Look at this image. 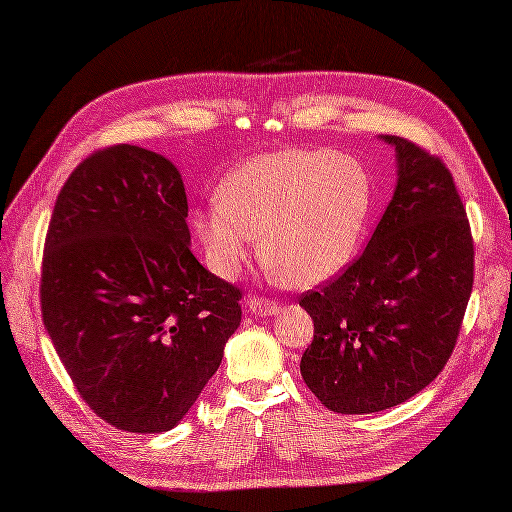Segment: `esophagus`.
Returning <instances> with one entry per match:
<instances>
[{"mask_svg":"<svg viewBox=\"0 0 512 512\" xmlns=\"http://www.w3.org/2000/svg\"><path fill=\"white\" fill-rule=\"evenodd\" d=\"M248 308H250V312L259 314V317H273V314L279 312V303L273 301V299H268V297H255L253 295L248 301Z\"/></svg>","mask_w":512,"mask_h":512,"instance_id":"obj_1","label":"esophagus"}]
</instances>
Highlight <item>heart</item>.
<instances>
[{
	"label": "heart",
	"mask_w": 512,
	"mask_h": 512,
	"mask_svg": "<svg viewBox=\"0 0 512 512\" xmlns=\"http://www.w3.org/2000/svg\"><path fill=\"white\" fill-rule=\"evenodd\" d=\"M374 206L367 169L334 149L290 147L228 173L217 202L193 215L206 262L231 277L259 237V262L288 288L328 281L352 262Z\"/></svg>",
	"instance_id": "b5f03b06"
}]
</instances>
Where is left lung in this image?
Instances as JSON below:
<instances>
[{
    "label": "left lung",
    "instance_id": "left-lung-1",
    "mask_svg": "<svg viewBox=\"0 0 512 512\" xmlns=\"http://www.w3.org/2000/svg\"><path fill=\"white\" fill-rule=\"evenodd\" d=\"M398 187L365 250L299 306L314 321L301 376L334 413L416 396L458 343L473 290L471 224L444 160L402 136Z\"/></svg>",
    "mask_w": 512,
    "mask_h": 512
}]
</instances>
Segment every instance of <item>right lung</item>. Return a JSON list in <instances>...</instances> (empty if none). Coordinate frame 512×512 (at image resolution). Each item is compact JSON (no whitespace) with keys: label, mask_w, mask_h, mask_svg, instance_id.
I'll return each mask as SVG.
<instances>
[{"label":"right lung","mask_w":512,"mask_h":512,"mask_svg":"<svg viewBox=\"0 0 512 512\" xmlns=\"http://www.w3.org/2000/svg\"><path fill=\"white\" fill-rule=\"evenodd\" d=\"M178 169L134 145L96 149L59 191L41 259V317L96 416L176 427L222 363L242 290L191 253Z\"/></svg>","instance_id":"right-lung-1"}]
</instances>
